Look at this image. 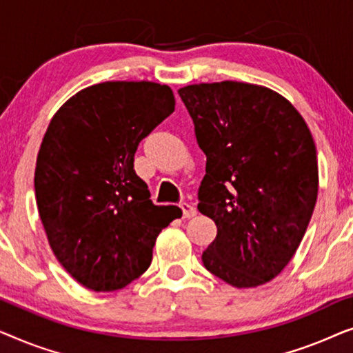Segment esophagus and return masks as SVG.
Here are the masks:
<instances>
[{"instance_id": "34e87169", "label": "esophagus", "mask_w": 353, "mask_h": 353, "mask_svg": "<svg viewBox=\"0 0 353 353\" xmlns=\"http://www.w3.org/2000/svg\"><path fill=\"white\" fill-rule=\"evenodd\" d=\"M180 207H181L183 216H185V219H191V216L196 215V207L194 205L188 204V202H181Z\"/></svg>"}]
</instances>
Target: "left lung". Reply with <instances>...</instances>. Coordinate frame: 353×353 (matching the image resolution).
Masks as SVG:
<instances>
[{"label": "left lung", "instance_id": "obj_1", "mask_svg": "<svg viewBox=\"0 0 353 353\" xmlns=\"http://www.w3.org/2000/svg\"><path fill=\"white\" fill-rule=\"evenodd\" d=\"M205 154L199 209L216 238L204 267L234 288H257L286 268L318 196L316 148L289 101L243 81L178 90Z\"/></svg>", "mask_w": 353, "mask_h": 353}]
</instances>
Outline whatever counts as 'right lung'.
I'll use <instances>...</instances> for the list:
<instances>
[{"label": "right lung", "mask_w": 353, "mask_h": 353, "mask_svg": "<svg viewBox=\"0 0 353 353\" xmlns=\"http://www.w3.org/2000/svg\"><path fill=\"white\" fill-rule=\"evenodd\" d=\"M175 110L170 86L104 81L52 115L35 168V197L48 243L75 281L96 292L122 289L151 265L161 231L181 216L154 205L133 170L134 152Z\"/></svg>", "instance_id": "1"}]
</instances>
